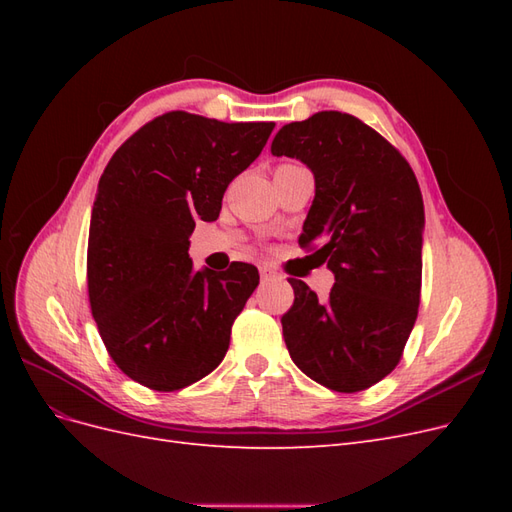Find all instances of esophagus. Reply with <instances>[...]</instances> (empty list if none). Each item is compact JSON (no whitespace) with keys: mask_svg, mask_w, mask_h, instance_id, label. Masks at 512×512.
<instances>
[{"mask_svg":"<svg viewBox=\"0 0 512 512\" xmlns=\"http://www.w3.org/2000/svg\"><path fill=\"white\" fill-rule=\"evenodd\" d=\"M277 280H282V275H280V273H275V271H271L269 267H260V282H262V284H269V282H277Z\"/></svg>","mask_w":512,"mask_h":512,"instance_id":"esophagus-1","label":"esophagus"}]
</instances>
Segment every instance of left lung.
Returning a JSON list of instances; mask_svg holds the SVG:
<instances>
[{"mask_svg":"<svg viewBox=\"0 0 512 512\" xmlns=\"http://www.w3.org/2000/svg\"><path fill=\"white\" fill-rule=\"evenodd\" d=\"M273 156L301 160L316 196L301 247L335 275L327 301L288 280L294 303L282 316L290 359L337 393L389 376L401 359L421 303L425 209L401 153L348 113L320 111L275 134Z\"/></svg>","mask_w":512,"mask_h":512,"instance_id":"left-lung-1","label":"left lung"}]
</instances>
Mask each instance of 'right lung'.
Masks as SVG:
<instances>
[{"mask_svg": "<svg viewBox=\"0 0 512 512\" xmlns=\"http://www.w3.org/2000/svg\"><path fill=\"white\" fill-rule=\"evenodd\" d=\"M273 128L164 113L104 168L89 224V305L111 359L147 389H185L226 356L258 269L194 271L190 235L196 220H218L228 183L260 156Z\"/></svg>", "mask_w": 512, "mask_h": 512, "instance_id": "add662e5", "label": "right lung"}]
</instances>
